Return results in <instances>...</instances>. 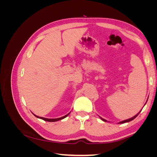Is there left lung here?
<instances>
[{
	"mask_svg": "<svg viewBox=\"0 0 157 157\" xmlns=\"http://www.w3.org/2000/svg\"><path fill=\"white\" fill-rule=\"evenodd\" d=\"M141 110H142V109H141ZM141 110L138 113H137V115H136L134 117H132V118H129V119H127V120H124V121H121V122H118V123H119V124H123V123H125V122H130V121H132V120H134V118L137 116V115H139V114H140V113L141 111ZM101 120L102 121H103L104 122H106L107 121L106 120H105V119H103V118H102L101 117Z\"/></svg>",
	"mask_w": 157,
	"mask_h": 157,
	"instance_id": "left-lung-1",
	"label": "left lung"
}]
</instances>
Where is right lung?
Listing matches in <instances>:
<instances>
[{
	"label": "right lung",
	"mask_w": 157,
	"mask_h": 157,
	"mask_svg": "<svg viewBox=\"0 0 157 157\" xmlns=\"http://www.w3.org/2000/svg\"><path fill=\"white\" fill-rule=\"evenodd\" d=\"M69 113H68L67 115H65V116H63V117H62L58 118H44V117H38V116L35 115V114H33V115H34L36 117L39 118H40V119H42V120H44V121H48V122H56V121H59V120H61V119H63V118H65V117H67L69 115Z\"/></svg>",
	"instance_id": "right-lung-1"
}]
</instances>
